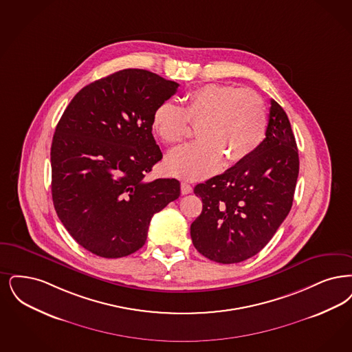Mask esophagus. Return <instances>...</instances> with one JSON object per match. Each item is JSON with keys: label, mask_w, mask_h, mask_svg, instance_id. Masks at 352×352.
<instances>
[{"label": "esophagus", "mask_w": 352, "mask_h": 352, "mask_svg": "<svg viewBox=\"0 0 352 352\" xmlns=\"http://www.w3.org/2000/svg\"><path fill=\"white\" fill-rule=\"evenodd\" d=\"M181 191H182L183 195L191 194L192 192V186L190 183L182 182L181 183Z\"/></svg>", "instance_id": "1"}]
</instances>
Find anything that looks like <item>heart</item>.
Instances as JSON below:
<instances>
[{
	"mask_svg": "<svg viewBox=\"0 0 352 352\" xmlns=\"http://www.w3.org/2000/svg\"><path fill=\"white\" fill-rule=\"evenodd\" d=\"M199 126L201 141L182 146L166 158L168 169L186 179L211 177L228 165L249 158L265 140L267 111L262 98L230 85L208 84L190 91L184 106L164 102L155 109L152 128L160 140L177 145Z\"/></svg>",
	"mask_w": 352,
	"mask_h": 352,
	"instance_id": "obj_1",
	"label": "heart"
}]
</instances>
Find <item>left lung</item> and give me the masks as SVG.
I'll return each instance as SVG.
<instances>
[{
    "label": "left lung",
    "instance_id": "8db88e82",
    "mask_svg": "<svg viewBox=\"0 0 352 352\" xmlns=\"http://www.w3.org/2000/svg\"><path fill=\"white\" fill-rule=\"evenodd\" d=\"M298 151L289 119L271 99L266 139L253 155L194 188L203 210L191 224L199 253L239 263L259 253L291 211Z\"/></svg>",
    "mask_w": 352,
    "mask_h": 352
}]
</instances>
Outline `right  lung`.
<instances>
[{
	"label": "right lung",
	"mask_w": 352,
	"mask_h": 352,
	"mask_svg": "<svg viewBox=\"0 0 352 352\" xmlns=\"http://www.w3.org/2000/svg\"><path fill=\"white\" fill-rule=\"evenodd\" d=\"M178 86L144 69L115 72L81 89L57 123L54 206L90 253L122 258L138 252L153 214L181 195L174 178L145 179L162 158L152 135L153 113Z\"/></svg>",
	"instance_id": "right-lung-1"
}]
</instances>
